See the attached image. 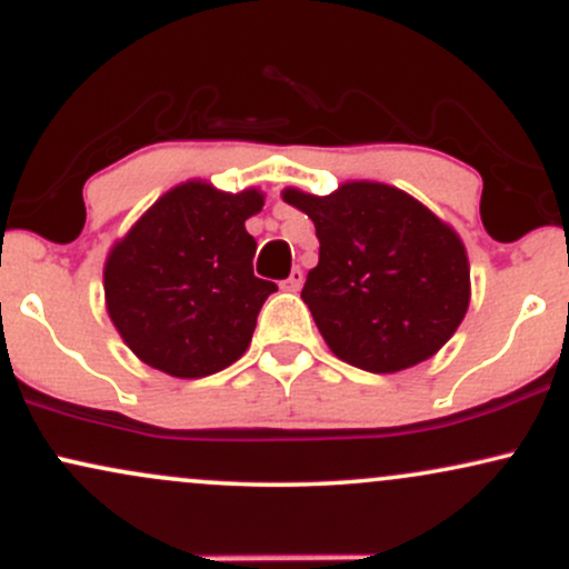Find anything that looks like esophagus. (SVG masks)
Listing matches in <instances>:
<instances>
[{
  "label": "esophagus",
  "instance_id": "1",
  "mask_svg": "<svg viewBox=\"0 0 569 569\" xmlns=\"http://www.w3.org/2000/svg\"><path fill=\"white\" fill-rule=\"evenodd\" d=\"M302 283H305V276H302V270H299V267H293V270H291V276L286 278L283 283H280V286H283L286 291H299V289H302Z\"/></svg>",
  "mask_w": 569,
  "mask_h": 569
}]
</instances>
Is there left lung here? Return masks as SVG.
I'll return each mask as SVG.
<instances>
[{
  "label": "left lung",
  "instance_id": "left-lung-1",
  "mask_svg": "<svg viewBox=\"0 0 569 569\" xmlns=\"http://www.w3.org/2000/svg\"><path fill=\"white\" fill-rule=\"evenodd\" d=\"M283 200L316 224L321 253L302 299L337 358L390 375L441 350L466 318L471 270L439 217L375 181L323 198L286 189Z\"/></svg>",
  "mask_w": 569,
  "mask_h": 569
}]
</instances>
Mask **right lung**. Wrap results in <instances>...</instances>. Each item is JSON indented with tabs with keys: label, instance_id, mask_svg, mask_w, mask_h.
Wrapping results in <instances>:
<instances>
[{
	"label": "right lung",
	"instance_id": "obj_1",
	"mask_svg": "<svg viewBox=\"0 0 569 569\" xmlns=\"http://www.w3.org/2000/svg\"><path fill=\"white\" fill-rule=\"evenodd\" d=\"M262 206L257 189L230 194L187 181L112 248L103 267L107 310L143 363L194 380L243 356L264 299L278 291L253 276L257 240L246 219Z\"/></svg>",
	"mask_w": 569,
	"mask_h": 569
}]
</instances>
